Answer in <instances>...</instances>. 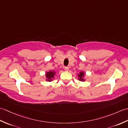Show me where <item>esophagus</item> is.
<instances>
[{
  "label": "esophagus",
  "mask_w": 128,
  "mask_h": 128,
  "mask_svg": "<svg viewBox=\"0 0 128 128\" xmlns=\"http://www.w3.org/2000/svg\"><path fill=\"white\" fill-rule=\"evenodd\" d=\"M64 69H65V70H66V71H68V70H69V68L68 66H65Z\"/></svg>",
  "instance_id": "obj_1"
}]
</instances>
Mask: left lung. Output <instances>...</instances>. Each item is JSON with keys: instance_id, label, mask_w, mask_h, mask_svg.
<instances>
[{"instance_id": "1", "label": "left lung", "mask_w": 128, "mask_h": 128, "mask_svg": "<svg viewBox=\"0 0 128 128\" xmlns=\"http://www.w3.org/2000/svg\"><path fill=\"white\" fill-rule=\"evenodd\" d=\"M78 80L80 81H84V79L83 78V77L84 76V73L82 72H80V73L78 75Z\"/></svg>"}]
</instances>
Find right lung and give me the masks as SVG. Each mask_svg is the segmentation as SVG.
Instances as JSON below:
<instances>
[{"mask_svg": "<svg viewBox=\"0 0 128 128\" xmlns=\"http://www.w3.org/2000/svg\"><path fill=\"white\" fill-rule=\"evenodd\" d=\"M56 74L55 72H48L46 73V78H47V81H51L53 80V78H54V75Z\"/></svg>", "mask_w": 128, "mask_h": 128, "instance_id": "add662e5", "label": "right lung"}]
</instances>
